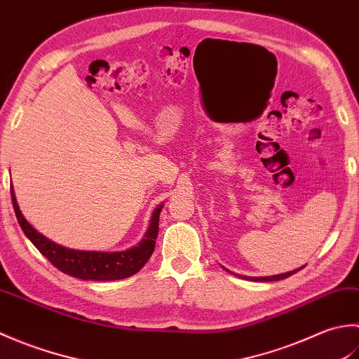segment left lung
<instances>
[{
  "label": "left lung",
  "mask_w": 359,
  "mask_h": 359,
  "mask_svg": "<svg viewBox=\"0 0 359 359\" xmlns=\"http://www.w3.org/2000/svg\"><path fill=\"white\" fill-rule=\"evenodd\" d=\"M306 266V265H304ZM304 266H301V269H304ZM301 269H296V270H292V271H287V273H280V274H274V276H262V278H255V276H242V274H236V273H231V271H226L230 274H234V276L238 278H242V279H247V280H255V282H271V280H280V279H285L288 276H292V274H294L296 271H299Z\"/></svg>",
  "instance_id": "left-lung-1"
}]
</instances>
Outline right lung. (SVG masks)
Masks as SVG:
<instances>
[{"instance_id": "obj_1", "label": "right lung", "mask_w": 359, "mask_h": 359, "mask_svg": "<svg viewBox=\"0 0 359 359\" xmlns=\"http://www.w3.org/2000/svg\"><path fill=\"white\" fill-rule=\"evenodd\" d=\"M11 194L15 215H17L18 224L21 230L25 231L26 238L34 243L44 257H48V261L53 266H57L60 271L69 274V276L83 280L125 279L140 271L154 251L158 233V216L163 208V203L157 205V208L152 212L148 230L137 245L123 251H89L63 247L48 239L40 231H36L22 216L17 197H15L13 187L11 188Z\"/></svg>"}]
</instances>
